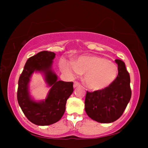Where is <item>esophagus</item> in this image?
I'll return each instance as SVG.
<instances>
[{"label":"esophagus","instance_id":"esophagus-1","mask_svg":"<svg viewBox=\"0 0 148 148\" xmlns=\"http://www.w3.org/2000/svg\"><path fill=\"white\" fill-rule=\"evenodd\" d=\"M79 86H80V85H79V83H77V82H74V85H73L74 88H76V87H79Z\"/></svg>","mask_w":148,"mask_h":148}]
</instances>
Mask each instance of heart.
<instances>
[{
	"instance_id": "heart-1",
	"label": "heart",
	"mask_w": 148,
	"mask_h": 148,
	"mask_svg": "<svg viewBox=\"0 0 148 148\" xmlns=\"http://www.w3.org/2000/svg\"><path fill=\"white\" fill-rule=\"evenodd\" d=\"M61 69L71 77L85 74V84L87 88L93 91H99L109 87L118 74V68L116 64L104 57L94 55L80 56L73 62L62 61Z\"/></svg>"
}]
</instances>
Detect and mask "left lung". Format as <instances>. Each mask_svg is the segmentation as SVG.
<instances>
[{
    "mask_svg": "<svg viewBox=\"0 0 148 148\" xmlns=\"http://www.w3.org/2000/svg\"><path fill=\"white\" fill-rule=\"evenodd\" d=\"M118 75L106 89L92 92L87 91L85 110L90 118L101 123H110L118 119L131 97L130 76L121 60L116 59Z\"/></svg>",
    "mask_w": 148,
    "mask_h": 148,
    "instance_id": "obj_1",
    "label": "left lung"
}]
</instances>
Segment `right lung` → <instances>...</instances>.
<instances>
[{
    "label": "right lung",
    "mask_w": 148,
    "mask_h": 148,
    "mask_svg": "<svg viewBox=\"0 0 148 148\" xmlns=\"http://www.w3.org/2000/svg\"><path fill=\"white\" fill-rule=\"evenodd\" d=\"M55 57L53 52L47 51L30 57L19 79L17 101L19 106L27 118L39 126L53 124L61 119L67 99L74 91L73 82L58 80L52 69ZM34 72L43 75L47 86L50 87L45 99L36 101L30 95L29 82Z\"/></svg>",
    "instance_id": "add662e5"
}]
</instances>
